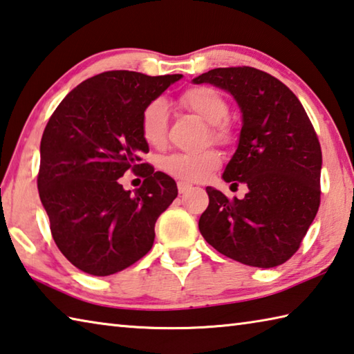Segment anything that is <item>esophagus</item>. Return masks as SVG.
<instances>
[{
    "mask_svg": "<svg viewBox=\"0 0 354 354\" xmlns=\"http://www.w3.org/2000/svg\"><path fill=\"white\" fill-rule=\"evenodd\" d=\"M192 189V185L190 184H187V183H183V181H179L178 183V192L179 194H185V192H189Z\"/></svg>",
    "mask_w": 354,
    "mask_h": 354,
    "instance_id": "esophagus-1",
    "label": "esophagus"
}]
</instances>
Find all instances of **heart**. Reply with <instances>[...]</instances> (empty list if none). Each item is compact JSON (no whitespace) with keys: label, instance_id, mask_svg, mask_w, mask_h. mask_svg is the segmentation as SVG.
Returning a JSON list of instances; mask_svg holds the SVG:
<instances>
[{"label":"heart","instance_id":"1","mask_svg":"<svg viewBox=\"0 0 354 354\" xmlns=\"http://www.w3.org/2000/svg\"><path fill=\"white\" fill-rule=\"evenodd\" d=\"M181 104L189 111L196 114L209 124L210 138L216 142H227L230 130L226 125L229 105L223 95L207 86H196L181 95ZM169 127V108L162 99L150 102L140 115V131L145 142L151 147H160L165 142ZM221 158L214 149L198 153H173L160 159V169L167 175L183 183H198L207 178L218 169Z\"/></svg>","mask_w":354,"mask_h":354}]
</instances>
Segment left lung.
<instances>
[{
	"mask_svg": "<svg viewBox=\"0 0 354 354\" xmlns=\"http://www.w3.org/2000/svg\"><path fill=\"white\" fill-rule=\"evenodd\" d=\"M227 91L241 111L239 147L223 173L249 192L229 201L207 187L199 232L248 266L275 268L297 252L320 204L322 150L295 94L260 69L216 68L192 80Z\"/></svg>",
	"mask_w": 354,
	"mask_h": 354,
	"instance_id": "1",
	"label": "left lung"
}]
</instances>
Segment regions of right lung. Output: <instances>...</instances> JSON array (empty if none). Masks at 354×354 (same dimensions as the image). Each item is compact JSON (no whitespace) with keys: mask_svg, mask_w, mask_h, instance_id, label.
<instances>
[{"mask_svg":"<svg viewBox=\"0 0 354 354\" xmlns=\"http://www.w3.org/2000/svg\"><path fill=\"white\" fill-rule=\"evenodd\" d=\"M181 77L106 71L75 86L50 115L38 194L57 248L80 271L105 277L151 249L156 220L178 189L169 175L139 164L149 153L140 115ZM127 169L146 178L134 194L117 181Z\"/></svg>","mask_w":354,"mask_h":354,"instance_id":"add662e5","label":"right lung"}]
</instances>
